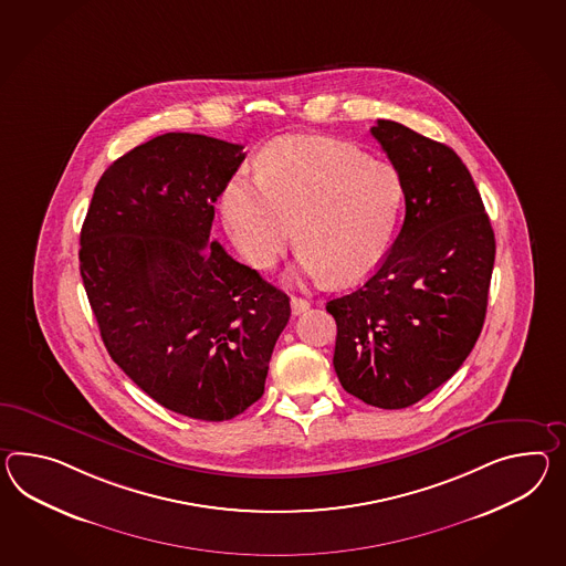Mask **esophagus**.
Here are the masks:
<instances>
[{
  "label": "esophagus",
  "mask_w": 566,
  "mask_h": 566,
  "mask_svg": "<svg viewBox=\"0 0 566 566\" xmlns=\"http://www.w3.org/2000/svg\"><path fill=\"white\" fill-rule=\"evenodd\" d=\"M308 306H311V303H308L306 298H301V296H292V298H290L292 315H301V313H304Z\"/></svg>",
  "instance_id": "1"
}]
</instances>
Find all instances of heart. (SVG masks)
I'll return each instance as SVG.
<instances>
[{"label": "heart", "instance_id": "obj_1", "mask_svg": "<svg viewBox=\"0 0 566 566\" xmlns=\"http://www.w3.org/2000/svg\"><path fill=\"white\" fill-rule=\"evenodd\" d=\"M402 196L390 164L339 140L298 138L263 153L258 180L227 186L222 217L251 265L272 268L296 227L304 272L354 284L385 260Z\"/></svg>", "mask_w": 566, "mask_h": 566}]
</instances>
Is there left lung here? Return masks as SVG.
I'll use <instances>...</instances> for the list:
<instances>
[{"mask_svg": "<svg viewBox=\"0 0 566 566\" xmlns=\"http://www.w3.org/2000/svg\"><path fill=\"white\" fill-rule=\"evenodd\" d=\"M374 138L397 169L405 221L361 286L327 303L345 390L405 409L454 376L483 329L495 233L469 169L448 145L392 120Z\"/></svg>", "mask_w": 566, "mask_h": 566, "instance_id": "left-lung-1", "label": "left lung"}]
</instances>
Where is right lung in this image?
Segmentation results:
<instances>
[{
	"mask_svg": "<svg viewBox=\"0 0 566 566\" xmlns=\"http://www.w3.org/2000/svg\"><path fill=\"white\" fill-rule=\"evenodd\" d=\"M243 145L166 133L97 181L80 272L102 342L174 413L227 421L263 395L290 298L210 241L214 202Z\"/></svg>",
	"mask_w": 566,
	"mask_h": 566,
	"instance_id": "1",
	"label": "right lung"
}]
</instances>
